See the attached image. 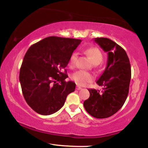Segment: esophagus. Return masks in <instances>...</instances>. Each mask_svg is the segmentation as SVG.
Wrapping results in <instances>:
<instances>
[{"label":"esophagus","instance_id":"34e87169","mask_svg":"<svg viewBox=\"0 0 148 148\" xmlns=\"http://www.w3.org/2000/svg\"><path fill=\"white\" fill-rule=\"evenodd\" d=\"M82 88H81V87H79V86H76V90H82Z\"/></svg>","mask_w":148,"mask_h":148}]
</instances>
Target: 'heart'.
I'll return each mask as SVG.
<instances>
[{"label":"heart","instance_id":"heart-1","mask_svg":"<svg viewBox=\"0 0 148 148\" xmlns=\"http://www.w3.org/2000/svg\"><path fill=\"white\" fill-rule=\"evenodd\" d=\"M86 54L90 58L93 63L98 64L103 60V54L99 48L92 47L86 50ZM77 54L73 53L71 56L69 64L71 66H73L75 64ZM71 79L79 86H86L87 84L94 81V77L92 74L84 71H77L71 75Z\"/></svg>","mask_w":148,"mask_h":148}]
</instances>
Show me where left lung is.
I'll return each instance as SVG.
<instances>
[{"label":"left lung","instance_id":"left-lung-1","mask_svg":"<svg viewBox=\"0 0 148 148\" xmlns=\"http://www.w3.org/2000/svg\"><path fill=\"white\" fill-rule=\"evenodd\" d=\"M94 41L108 52L106 69L97 81L102 91L89 89L90 98L84 106L91 116L97 119L111 116L120 110L128 96L131 71L128 56L123 48L108 38H97Z\"/></svg>","mask_w":148,"mask_h":148}]
</instances>
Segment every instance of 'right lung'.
Masks as SVG:
<instances>
[{"label": "right lung", "mask_w": 148, "mask_h": 148, "mask_svg": "<svg viewBox=\"0 0 148 148\" xmlns=\"http://www.w3.org/2000/svg\"><path fill=\"white\" fill-rule=\"evenodd\" d=\"M81 42L50 36L27 50L20 69L19 82L26 102L38 114L57 112L66 96L75 91V84L65 81L68 77L65 67Z\"/></svg>", "instance_id": "add662e5"}]
</instances>
